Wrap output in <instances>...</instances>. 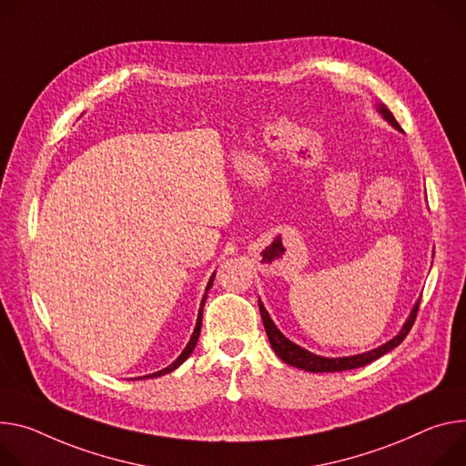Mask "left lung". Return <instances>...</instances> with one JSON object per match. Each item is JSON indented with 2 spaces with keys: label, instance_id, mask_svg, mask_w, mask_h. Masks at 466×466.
I'll return each mask as SVG.
<instances>
[{
  "label": "left lung",
  "instance_id": "obj_1",
  "mask_svg": "<svg viewBox=\"0 0 466 466\" xmlns=\"http://www.w3.org/2000/svg\"><path fill=\"white\" fill-rule=\"evenodd\" d=\"M379 111L383 113V116L392 122V126H396L398 130H401V126L398 124V120L394 118V115L390 113V109L387 106H379ZM258 309H260V316H262V321H264V327H266V334L269 338V344L273 348V351L289 366H295V368H301V370H307V371H314V373H323V371H344V370H353V368H360V366H366L370 362H373L375 359L383 357L385 353L392 351L394 348H398L403 340L405 336L409 334V330L412 329L414 321H416V316H418V309H420V301L416 303V307L412 309L405 327L401 329V332L392 338L390 342H387L385 346H380L377 350H371L368 353H362V355H355V357H344V359H325V357H318L299 346H295L293 342H289L286 336H282V332L275 327V323L271 321L269 314L266 312L264 305L258 301Z\"/></svg>",
  "mask_w": 466,
  "mask_h": 466
}]
</instances>
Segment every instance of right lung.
I'll list each match as a JSON object with an SVG mask.
<instances>
[{
	"mask_svg": "<svg viewBox=\"0 0 466 466\" xmlns=\"http://www.w3.org/2000/svg\"><path fill=\"white\" fill-rule=\"evenodd\" d=\"M214 277H216V273L211 275V279H209V282H208V288H206V291L209 289V286L214 284ZM204 301H206V295L202 298V305H200V310H198V318H197V325H195V330H193V336H191V340H189V344L186 346V350L182 351V355L171 364V366H167V368H163L161 371H156V373H152V375H147V377H159V375H165V373H168V371H173V370H177L191 353H193V350H195V346H197V340H198V334H200V325H202V307H204ZM147 377H143V379H147Z\"/></svg>",
	"mask_w": 466,
	"mask_h": 466,
	"instance_id": "right-lung-1",
	"label": "right lung"
}]
</instances>
